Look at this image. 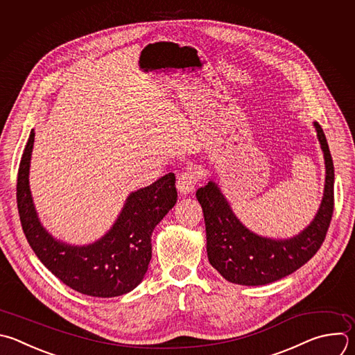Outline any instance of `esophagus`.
<instances>
[{
    "label": "esophagus",
    "mask_w": 355,
    "mask_h": 355,
    "mask_svg": "<svg viewBox=\"0 0 355 355\" xmlns=\"http://www.w3.org/2000/svg\"><path fill=\"white\" fill-rule=\"evenodd\" d=\"M198 184V175L193 170H187L184 173L180 174L178 180H177V188L180 191V193H189L195 189V185Z\"/></svg>",
    "instance_id": "esophagus-1"
}]
</instances>
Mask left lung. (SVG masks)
Here are the masks:
<instances>
[{"instance_id": "obj_1", "label": "left lung", "mask_w": 355, "mask_h": 355, "mask_svg": "<svg viewBox=\"0 0 355 355\" xmlns=\"http://www.w3.org/2000/svg\"><path fill=\"white\" fill-rule=\"evenodd\" d=\"M313 125L324 155V192L313 221L297 237L270 240L251 232L213 181L196 191L205 216L209 262L227 282L263 286L280 280L305 265L323 244L334 209V167L323 130L318 123Z\"/></svg>"}]
</instances>
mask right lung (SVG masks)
<instances>
[{
    "instance_id": "right-lung-1",
    "label": "right lung",
    "mask_w": 355,
    "mask_h": 355,
    "mask_svg": "<svg viewBox=\"0 0 355 355\" xmlns=\"http://www.w3.org/2000/svg\"><path fill=\"white\" fill-rule=\"evenodd\" d=\"M33 142L32 131L17 182L18 211L29 245L55 277L78 293L100 298L130 293L148 270L155 227L177 202L175 175L168 173L155 184L132 192L112 228L97 243L71 247L55 241L36 214L29 189Z\"/></svg>"
}]
</instances>
